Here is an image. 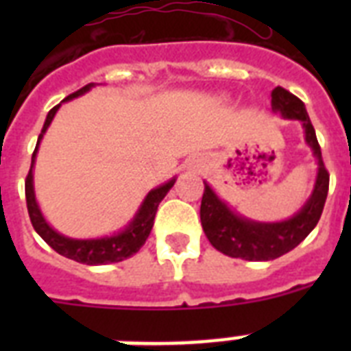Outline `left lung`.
Returning <instances> with one entry per match:
<instances>
[{
  "label": "left lung",
  "instance_id": "8db88e82",
  "mask_svg": "<svg viewBox=\"0 0 351 351\" xmlns=\"http://www.w3.org/2000/svg\"><path fill=\"white\" fill-rule=\"evenodd\" d=\"M273 112L288 120H299L304 129V140L317 160V178L310 198L302 208L280 222H256L239 215L219 198L213 187L204 182V197L200 204L202 230L215 250L242 261H273L288 253L313 231L321 219L328 197L330 175L322 162L321 145L311 125L304 104L282 87L271 90Z\"/></svg>",
  "mask_w": 351,
  "mask_h": 351
}]
</instances>
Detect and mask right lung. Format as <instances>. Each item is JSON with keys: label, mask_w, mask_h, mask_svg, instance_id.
I'll return each instance as SVG.
<instances>
[{"label": "right lung", "mask_w": 351, "mask_h": 351, "mask_svg": "<svg viewBox=\"0 0 351 351\" xmlns=\"http://www.w3.org/2000/svg\"><path fill=\"white\" fill-rule=\"evenodd\" d=\"M95 87V84H89L82 87L80 90L69 95L63 101H71L78 96L89 93ZM62 101V104H63ZM62 104H58L56 107H52L49 114L45 118L43 129H41L40 136H38V143H36L34 153H32V162H30V171L25 180V197H27V209H29L30 222L34 226L36 233L40 234L41 239L45 240L47 244L51 245L52 250L60 253V255L67 256L71 261L82 262L87 266H101V264H111V262H121L138 253V250L145 244L149 233L153 230L154 215L158 209V204L164 200V197L169 193V189L175 186L176 176H173L171 180H167L162 186L154 187L145 195L143 202L140 204L136 215L132 217V220L118 233L111 234V237H100V239H71L65 234L58 233L49 222L45 220L43 213H41L38 200H36L34 193V164L36 154H38V147L43 134L47 132L49 125H51L52 118L58 112V109L62 107Z\"/></svg>", "instance_id": "right-lung-1"}]
</instances>
